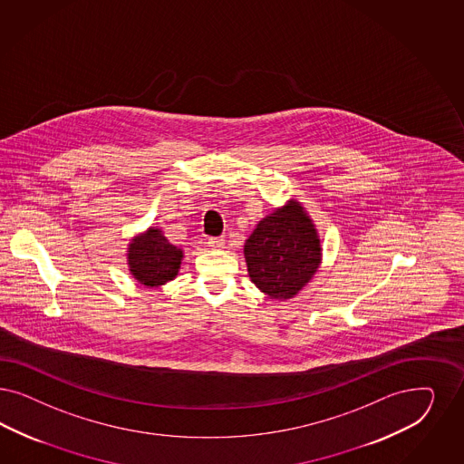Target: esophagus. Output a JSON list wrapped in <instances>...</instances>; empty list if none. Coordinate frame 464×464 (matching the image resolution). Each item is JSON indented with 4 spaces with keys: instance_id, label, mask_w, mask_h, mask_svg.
<instances>
[{
    "instance_id": "esophagus-1",
    "label": "esophagus",
    "mask_w": 464,
    "mask_h": 464,
    "mask_svg": "<svg viewBox=\"0 0 464 464\" xmlns=\"http://www.w3.org/2000/svg\"><path fill=\"white\" fill-rule=\"evenodd\" d=\"M223 238H208V248H212V250H218V248L223 246Z\"/></svg>"
}]
</instances>
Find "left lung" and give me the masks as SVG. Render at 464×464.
I'll list each match as a JSON object with an SVG mask.
<instances>
[{
    "instance_id": "8db88e82",
    "label": "left lung",
    "mask_w": 464,
    "mask_h": 464,
    "mask_svg": "<svg viewBox=\"0 0 464 464\" xmlns=\"http://www.w3.org/2000/svg\"><path fill=\"white\" fill-rule=\"evenodd\" d=\"M320 240L298 202L276 208L245 241V260L256 288L276 300L293 298L320 266Z\"/></svg>"
}]
</instances>
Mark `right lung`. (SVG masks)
Segmentation results:
<instances>
[{
    "label": "right lung",
    "instance_id": "right-lung-1",
    "mask_svg": "<svg viewBox=\"0 0 464 464\" xmlns=\"http://www.w3.org/2000/svg\"><path fill=\"white\" fill-rule=\"evenodd\" d=\"M183 252L166 240L158 227L135 238L128 246V266L131 276L144 286H160L175 279Z\"/></svg>",
    "mask_w": 464,
    "mask_h": 464
}]
</instances>
